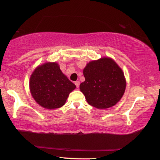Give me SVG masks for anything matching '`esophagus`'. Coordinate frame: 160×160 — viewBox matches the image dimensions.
<instances>
[{
  "label": "esophagus",
  "mask_w": 160,
  "mask_h": 160,
  "mask_svg": "<svg viewBox=\"0 0 160 160\" xmlns=\"http://www.w3.org/2000/svg\"><path fill=\"white\" fill-rule=\"evenodd\" d=\"M75 85H76V87H77L78 88H79V86H80V82H79V81H76V82H75Z\"/></svg>",
  "instance_id": "obj_1"
}]
</instances>
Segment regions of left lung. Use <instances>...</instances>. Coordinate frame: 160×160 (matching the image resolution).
<instances>
[{"mask_svg":"<svg viewBox=\"0 0 160 160\" xmlns=\"http://www.w3.org/2000/svg\"><path fill=\"white\" fill-rule=\"evenodd\" d=\"M83 75L85 80L80 84V91L88 104L97 109L114 106L125 92L123 72L112 58L90 61L84 68Z\"/></svg>","mask_w":160,"mask_h":160,"instance_id":"left-lung-1","label":"left lung"}]
</instances>
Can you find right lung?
Returning <instances> with one entry per match:
<instances>
[{
	"label": "right lung",
	"instance_id": "obj_1",
	"mask_svg": "<svg viewBox=\"0 0 160 160\" xmlns=\"http://www.w3.org/2000/svg\"><path fill=\"white\" fill-rule=\"evenodd\" d=\"M56 62L45 63L34 70L29 80L32 96L40 106L55 109L63 106L69 94L75 89Z\"/></svg>",
	"mask_w": 160,
	"mask_h": 160
}]
</instances>
